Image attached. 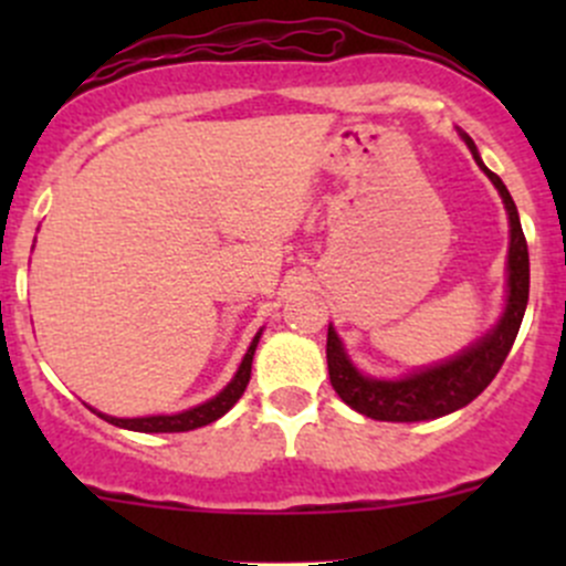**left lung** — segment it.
Listing matches in <instances>:
<instances>
[{"instance_id": "1", "label": "left lung", "mask_w": 566, "mask_h": 566, "mask_svg": "<svg viewBox=\"0 0 566 566\" xmlns=\"http://www.w3.org/2000/svg\"><path fill=\"white\" fill-rule=\"evenodd\" d=\"M462 142L471 150L473 161L479 164L484 175L490 177L504 199L506 216H510V254H506V304L501 312L499 323L479 336L473 345L460 350L458 356L447 358L432 367L416 369V373L402 375V378H373L364 375L350 356L345 353L339 334L334 325H328V342H325V358H328V378L334 391L339 394L342 402L350 405L358 413L378 421H430L441 416L454 413L465 408L471 399L490 386V380L499 375L501 364L510 356L515 336L521 331L523 315L528 304V247L523 235L521 216H517L515 199L510 197L501 177L490 172L479 158L476 145L468 134Z\"/></svg>"}]
</instances>
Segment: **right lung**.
<instances>
[{
    "instance_id": "1",
    "label": "right lung",
    "mask_w": 566,
    "mask_h": 566,
    "mask_svg": "<svg viewBox=\"0 0 566 566\" xmlns=\"http://www.w3.org/2000/svg\"><path fill=\"white\" fill-rule=\"evenodd\" d=\"M260 336H262V328L256 331L254 339H251V345H249L247 356H243L241 367H238L235 378H232L224 389L216 394L213 399L197 405V408L180 410V413H172V416H136V419H117V416H106L95 408H90V410H93V413H98L101 419H106L108 424L123 427V430H134V432H188V430H197V427L210 424V421L221 419V416H224L227 410H230L232 405L243 397V391H247L249 378H251V358H254Z\"/></svg>"
}]
</instances>
